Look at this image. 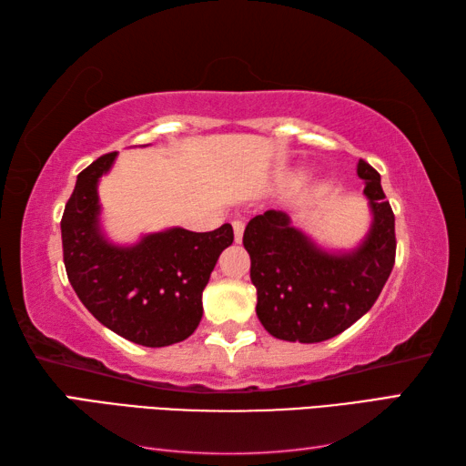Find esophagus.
I'll return each instance as SVG.
<instances>
[{
	"mask_svg": "<svg viewBox=\"0 0 466 466\" xmlns=\"http://www.w3.org/2000/svg\"><path fill=\"white\" fill-rule=\"evenodd\" d=\"M232 228H234V240H236V242H242L244 222H242V220H234V222H232Z\"/></svg>",
	"mask_w": 466,
	"mask_h": 466,
	"instance_id": "esophagus-1",
	"label": "esophagus"
}]
</instances>
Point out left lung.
I'll return each mask as SVG.
<instances>
[{
  "mask_svg": "<svg viewBox=\"0 0 466 466\" xmlns=\"http://www.w3.org/2000/svg\"><path fill=\"white\" fill-rule=\"evenodd\" d=\"M356 174L366 184L372 224L354 250L320 248L282 210H266L246 226L242 242L258 294L256 314L274 339L304 344L332 339L372 309L389 280L397 254L392 208L370 164L359 160Z\"/></svg>",
  "mask_w": 466,
  "mask_h": 466,
  "instance_id": "left-lung-1",
  "label": "left lung"
}]
</instances>
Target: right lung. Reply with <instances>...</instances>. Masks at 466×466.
I'll list each match as a JSON object with an SVG mask.
<instances>
[{"label":"right lung","mask_w":466,"mask_h":466,"mask_svg":"<svg viewBox=\"0 0 466 466\" xmlns=\"http://www.w3.org/2000/svg\"><path fill=\"white\" fill-rule=\"evenodd\" d=\"M117 152L77 174L62 216L64 264L77 299L106 329L126 340L160 349L186 340L202 320V292L232 244L230 224L212 232L167 228L132 246L106 238L97 182Z\"/></svg>","instance_id":"add662e5"}]
</instances>
